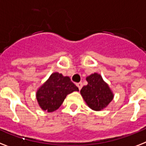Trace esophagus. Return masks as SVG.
Segmentation results:
<instances>
[{
    "mask_svg": "<svg viewBox=\"0 0 146 146\" xmlns=\"http://www.w3.org/2000/svg\"><path fill=\"white\" fill-rule=\"evenodd\" d=\"M77 86H78V89L80 90H81L82 86H83V84H82L81 82H80V83H78V84H77Z\"/></svg>",
    "mask_w": 146,
    "mask_h": 146,
    "instance_id": "1",
    "label": "esophagus"
}]
</instances>
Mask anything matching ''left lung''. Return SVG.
I'll list each match as a JSON object with an SVG mask.
<instances>
[{
	"label": "left lung",
	"mask_w": 146,
	"mask_h": 146,
	"mask_svg": "<svg viewBox=\"0 0 146 146\" xmlns=\"http://www.w3.org/2000/svg\"><path fill=\"white\" fill-rule=\"evenodd\" d=\"M86 80L88 84L80 90V95L88 107L96 111L104 109L114 97L108 84L98 73L87 76Z\"/></svg>",
	"instance_id": "obj_1"
}]
</instances>
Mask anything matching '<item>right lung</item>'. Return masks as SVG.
<instances>
[{
	"instance_id": "right-lung-1",
	"label": "right lung",
	"mask_w": 146,
	"mask_h": 146,
	"mask_svg": "<svg viewBox=\"0 0 146 146\" xmlns=\"http://www.w3.org/2000/svg\"><path fill=\"white\" fill-rule=\"evenodd\" d=\"M74 91L79 90L69 77L54 72L38 88L36 96L41 109L50 113L58 109L67 95Z\"/></svg>"
}]
</instances>
